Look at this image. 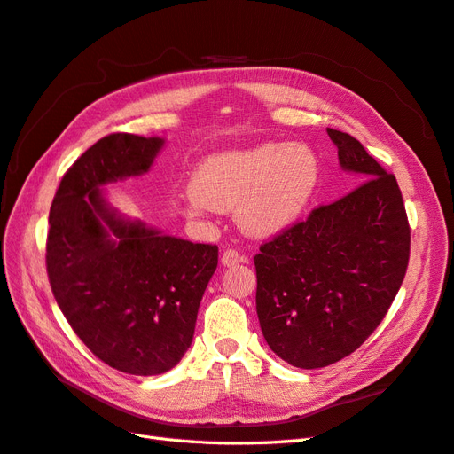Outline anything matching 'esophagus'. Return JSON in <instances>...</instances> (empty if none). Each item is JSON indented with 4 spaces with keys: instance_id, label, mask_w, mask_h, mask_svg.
I'll use <instances>...</instances> for the list:
<instances>
[{
    "instance_id": "34e87169",
    "label": "esophagus",
    "mask_w": 454,
    "mask_h": 454,
    "mask_svg": "<svg viewBox=\"0 0 454 454\" xmlns=\"http://www.w3.org/2000/svg\"><path fill=\"white\" fill-rule=\"evenodd\" d=\"M222 263H223V267H235L239 263H246V257L240 255L237 250L227 248L222 254Z\"/></svg>"
}]
</instances>
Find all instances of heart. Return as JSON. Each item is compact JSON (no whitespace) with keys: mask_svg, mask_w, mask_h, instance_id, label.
I'll list each match as a JSON object with an SVG mask.
<instances>
[{"mask_svg":"<svg viewBox=\"0 0 454 454\" xmlns=\"http://www.w3.org/2000/svg\"><path fill=\"white\" fill-rule=\"evenodd\" d=\"M320 159L305 144L265 142L204 159L185 193L191 215L237 210L252 237H274L299 222L320 184Z\"/></svg>","mask_w":454,"mask_h":454,"instance_id":"b5f03b06","label":"heart"}]
</instances>
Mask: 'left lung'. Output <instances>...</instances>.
<instances>
[{
	"label": "left lung",
	"instance_id": "1",
	"mask_svg": "<svg viewBox=\"0 0 454 454\" xmlns=\"http://www.w3.org/2000/svg\"><path fill=\"white\" fill-rule=\"evenodd\" d=\"M362 182L254 257L255 309L270 350L301 369L332 365L375 332L403 282L409 223L395 177L350 134L327 129Z\"/></svg>",
	"mask_w": 454,
	"mask_h": 454
}]
</instances>
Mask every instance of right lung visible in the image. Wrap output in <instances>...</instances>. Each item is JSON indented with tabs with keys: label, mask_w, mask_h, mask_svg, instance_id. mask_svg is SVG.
<instances>
[{
	"label": "right lung",
	"mask_w": 454,
	"mask_h": 454,
	"mask_svg": "<svg viewBox=\"0 0 454 454\" xmlns=\"http://www.w3.org/2000/svg\"><path fill=\"white\" fill-rule=\"evenodd\" d=\"M164 144L106 136L64 174L49 212L47 272L66 320L96 358L140 377L184 358L217 267V246L164 235L107 199V184L149 172Z\"/></svg>",
	"instance_id": "obj_1"
}]
</instances>
